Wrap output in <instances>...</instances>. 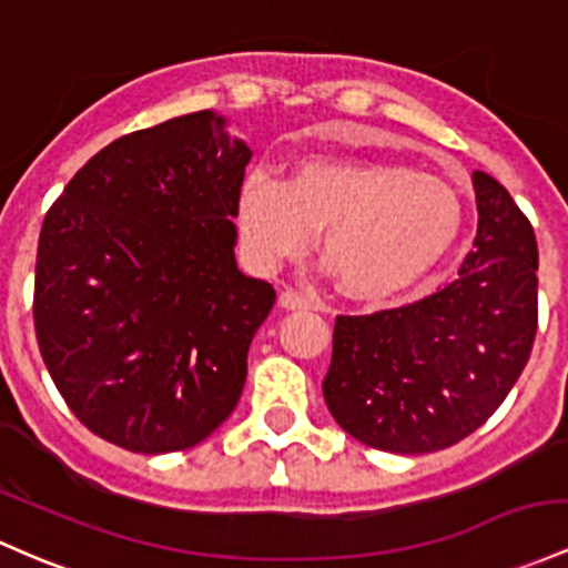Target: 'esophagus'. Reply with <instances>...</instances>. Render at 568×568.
Listing matches in <instances>:
<instances>
[{
	"instance_id": "34e87169",
	"label": "esophagus",
	"mask_w": 568,
	"mask_h": 568,
	"mask_svg": "<svg viewBox=\"0 0 568 568\" xmlns=\"http://www.w3.org/2000/svg\"><path fill=\"white\" fill-rule=\"evenodd\" d=\"M280 304H283L285 310H313L315 307L313 298L298 294V291H294V288H285L283 294H280Z\"/></svg>"
}]
</instances>
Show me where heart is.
Returning a JSON list of instances; mask_svg holds the SVG:
<instances>
[{
	"instance_id": "1",
	"label": "heart",
	"mask_w": 568,
	"mask_h": 568,
	"mask_svg": "<svg viewBox=\"0 0 568 568\" xmlns=\"http://www.w3.org/2000/svg\"><path fill=\"white\" fill-rule=\"evenodd\" d=\"M236 223L261 261L296 258L321 232V255L347 296L388 298L445 261L464 226L456 189L379 159H307L285 183L245 178Z\"/></svg>"
}]
</instances>
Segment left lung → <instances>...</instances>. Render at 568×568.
I'll list each match as a JSON object with an SVG mask.
<instances>
[{
  "label": "left lung",
  "instance_id": "1",
  "mask_svg": "<svg viewBox=\"0 0 568 568\" xmlns=\"http://www.w3.org/2000/svg\"><path fill=\"white\" fill-rule=\"evenodd\" d=\"M477 193L475 251L436 294L372 315H336L323 398L375 450L417 456L477 432L507 398L537 336L534 226L490 174Z\"/></svg>",
  "mask_w": 568,
  "mask_h": 568
}]
</instances>
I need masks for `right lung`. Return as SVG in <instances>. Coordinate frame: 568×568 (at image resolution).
Masks as SVG:
<instances>
[{
    "label": "right lung",
    "instance_id": "1",
    "mask_svg": "<svg viewBox=\"0 0 568 568\" xmlns=\"http://www.w3.org/2000/svg\"><path fill=\"white\" fill-rule=\"evenodd\" d=\"M223 123L202 110L110 142L42 221L37 345L74 417L123 450L207 439L277 296L236 270L251 151Z\"/></svg>",
    "mask_w": 568,
    "mask_h": 568
}]
</instances>
